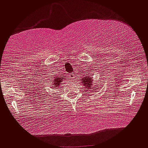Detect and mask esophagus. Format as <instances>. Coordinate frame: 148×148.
<instances>
[{
  "instance_id": "1",
  "label": "esophagus",
  "mask_w": 148,
  "mask_h": 148,
  "mask_svg": "<svg viewBox=\"0 0 148 148\" xmlns=\"http://www.w3.org/2000/svg\"><path fill=\"white\" fill-rule=\"evenodd\" d=\"M75 75H76V74H75V73H72L71 74V78H73V79H75Z\"/></svg>"
}]
</instances>
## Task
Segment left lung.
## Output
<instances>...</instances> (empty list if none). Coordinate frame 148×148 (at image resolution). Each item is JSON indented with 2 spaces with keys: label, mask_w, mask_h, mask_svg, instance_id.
I'll return each instance as SVG.
<instances>
[{
  "label": "left lung",
  "mask_w": 148,
  "mask_h": 148,
  "mask_svg": "<svg viewBox=\"0 0 148 148\" xmlns=\"http://www.w3.org/2000/svg\"><path fill=\"white\" fill-rule=\"evenodd\" d=\"M82 84L83 85V86H84L85 88L88 89V90L90 89V91L93 92L95 90H98V87L99 86H95V85H94L93 84V79H92V77H90L89 75H86L84 77H83L82 79H81ZM91 90H90V89ZM95 90V91H96Z\"/></svg>",
  "instance_id": "8db88e82"
}]
</instances>
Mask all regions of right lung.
<instances>
[{
	"label": "right lung",
	"mask_w": 148,
	"mask_h": 148,
	"mask_svg": "<svg viewBox=\"0 0 148 148\" xmlns=\"http://www.w3.org/2000/svg\"><path fill=\"white\" fill-rule=\"evenodd\" d=\"M64 77H55L53 80V88H57L61 84L62 82L63 81V79H66Z\"/></svg>",
	"instance_id": "right-lung-1"
}]
</instances>
